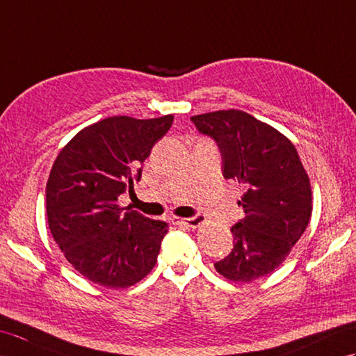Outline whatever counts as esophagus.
Wrapping results in <instances>:
<instances>
[{"label":"esophagus","instance_id":"1","mask_svg":"<svg viewBox=\"0 0 356 356\" xmlns=\"http://www.w3.org/2000/svg\"><path fill=\"white\" fill-rule=\"evenodd\" d=\"M204 215H195L193 218H172V224L175 225H186V227H191V228H196L198 225H201L204 222Z\"/></svg>","mask_w":356,"mask_h":356}]
</instances>
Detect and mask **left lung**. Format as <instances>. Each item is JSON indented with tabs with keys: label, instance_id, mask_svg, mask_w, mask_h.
Returning a JSON list of instances; mask_svg holds the SVG:
<instances>
[{
	"label": "left lung",
	"instance_id": "8db88e82",
	"mask_svg": "<svg viewBox=\"0 0 356 356\" xmlns=\"http://www.w3.org/2000/svg\"><path fill=\"white\" fill-rule=\"evenodd\" d=\"M222 155V175L245 187V218L232 227L234 247L215 264L233 282H252L279 268L302 238L312 213L309 177L296 146L241 109L193 115Z\"/></svg>",
	"mask_w": 356,
	"mask_h": 356
}]
</instances>
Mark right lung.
Segmentation results:
<instances>
[{
    "label": "right lung",
    "mask_w": 356,
    "mask_h": 356,
    "mask_svg": "<svg viewBox=\"0 0 356 356\" xmlns=\"http://www.w3.org/2000/svg\"><path fill=\"white\" fill-rule=\"evenodd\" d=\"M173 115L108 117L86 126L59 152L45 188L47 218L65 259L100 286L136 285L152 271L168 224L117 204L134 192L141 164Z\"/></svg>",
    "instance_id": "add662e5"
}]
</instances>
